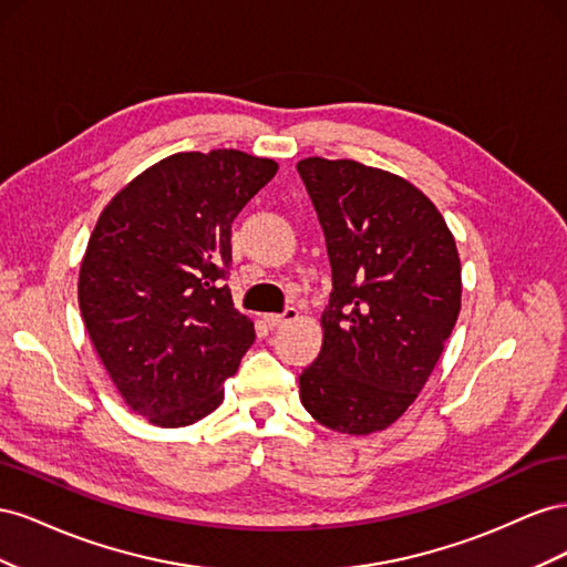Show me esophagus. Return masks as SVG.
I'll list each match as a JSON object with an SVG mask.
<instances>
[{
  "mask_svg": "<svg viewBox=\"0 0 567 567\" xmlns=\"http://www.w3.org/2000/svg\"><path fill=\"white\" fill-rule=\"evenodd\" d=\"M298 315H300V312L296 310V307H286V310H284L281 315H265V319H267L269 326H284V323L296 321Z\"/></svg>",
  "mask_w": 567,
  "mask_h": 567,
  "instance_id": "obj_1",
  "label": "esophagus"
}]
</instances>
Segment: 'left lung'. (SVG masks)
Instances as JSON below:
<instances>
[{
    "instance_id": "left-lung-1",
    "label": "left lung",
    "mask_w": 567,
    "mask_h": 567,
    "mask_svg": "<svg viewBox=\"0 0 567 567\" xmlns=\"http://www.w3.org/2000/svg\"><path fill=\"white\" fill-rule=\"evenodd\" d=\"M298 173L333 271L300 402L336 433H379L416 402L458 319L454 234L419 186L388 169L317 156Z\"/></svg>"
}]
</instances>
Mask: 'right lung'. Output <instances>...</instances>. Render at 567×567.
<instances>
[{
	"mask_svg": "<svg viewBox=\"0 0 567 567\" xmlns=\"http://www.w3.org/2000/svg\"><path fill=\"white\" fill-rule=\"evenodd\" d=\"M277 169L236 148L182 151L120 188L96 219L80 312L120 398L153 425L213 414L252 346L255 326L225 284L231 221Z\"/></svg>",
	"mask_w": 567,
	"mask_h": 567,
	"instance_id": "add662e5",
	"label": "right lung"
}]
</instances>
